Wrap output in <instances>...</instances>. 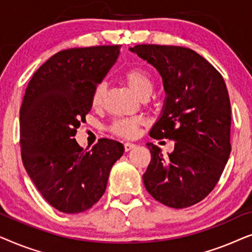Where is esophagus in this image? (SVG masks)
<instances>
[{"label": "esophagus", "instance_id": "obj_1", "mask_svg": "<svg viewBox=\"0 0 252 252\" xmlns=\"http://www.w3.org/2000/svg\"><path fill=\"white\" fill-rule=\"evenodd\" d=\"M124 147H125V151H129L134 149V148L136 147V144H134L132 142H126L125 144H124Z\"/></svg>", "mask_w": 252, "mask_h": 252}]
</instances>
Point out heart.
<instances>
[{
	"label": "heart",
	"instance_id": "b5f03b06",
	"mask_svg": "<svg viewBox=\"0 0 252 252\" xmlns=\"http://www.w3.org/2000/svg\"><path fill=\"white\" fill-rule=\"evenodd\" d=\"M123 79L130 91L140 98H147L154 89V79L149 72L141 67H133L127 70L123 74ZM105 86L99 84L96 86L92 95V105L99 108L102 105L103 96H104ZM141 120L137 118L117 119L111 125L112 133L122 137H134L137 134Z\"/></svg>",
	"mask_w": 252,
	"mask_h": 252
}]
</instances>
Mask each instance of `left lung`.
Here are the masks:
<instances>
[{
	"label": "left lung",
	"instance_id": "obj_1",
	"mask_svg": "<svg viewBox=\"0 0 252 252\" xmlns=\"http://www.w3.org/2000/svg\"><path fill=\"white\" fill-rule=\"evenodd\" d=\"M163 79L164 105L150 130L175 141L163 156L148 142L151 160L143 174L148 192L164 205L188 208L216 187L230 155V102L221 74L185 47L137 44L129 48Z\"/></svg>",
	"mask_w": 252,
	"mask_h": 252
}]
</instances>
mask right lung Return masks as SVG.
Instances as JSON below:
<instances>
[{"label":"right lung","mask_w":252,"mask_h":252,"mask_svg":"<svg viewBox=\"0 0 252 252\" xmlns=\"http://www.w3.org/2000/svg\"><path fill=\"white\" fill-rule=\"evenodd\" d=\"M119 49L62 50L41 65L26 88L19 117L23 164L43 198L61 212L80 213L97 203L124 154L115 140L101 139L84 150L74 139Z\"/></svg>","instance_id":"add662e5"}]
</instances>
